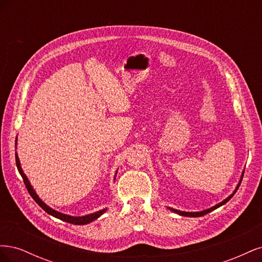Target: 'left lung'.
Segmentation results:
<instances>
[{
    "mask_svg": "<svg viewBox=\"0 0 262 262\" xmlns=\"http://www.w3.org/2000/svg\"><path fill=\"white\" fill-rule=\"evenodd\" d=\"M243 176H244V171H243V173H242V177H241V179H239V182H238V185H237V187H236V189L234 190V192L231 194V195H228L225 200H223L222 202H220V203H217L216 205H214V207H212V208H210V209H207V210H203V211H200V212H185V211H179V210H176V209H172V208H168L170 211H172V212H175V213H177V214H179V215H181V216H188V217H199V216H203V215H205V214H208V213H210V212H212V211H214L215 209H217V208H220L221 205H223V204H225L227 201H229L233 198V195L235 194V192L237 191V189L239 188V186H241V182H242V180H243Z\"/></svg>",
    "mask_w": 262,
    "mask_h": 262,
    "instance_id": "8db88e82",
    "label": "left lung"
}]
</instances>
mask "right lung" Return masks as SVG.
Instances as JSON below:
<instances>
[{
  "instance_id": "obj_1",
  "label": "right lung",
  "mask_w": 262,
  "mask_h": 262,
  "mask_svg": "<svg viewBox=\"0 0 262 262\" xmlns=\"http://www.w3.org/2000/svg\"><path fill=\"white\" fill-rule=\"evenodd\" d=\"M15 157H16V166H17V169L20 173V176L23 177V180L24 182H25V186L28 190L29 194L33 196V199L36 201V203H38L39 207H40L41 209H43L47 213L50 214V215L57 217V219H60L61 221H64V222H68V223H71V224H75V225H85V224H89L91 223V222L95 221L96 219H98L100 215H102L104 214L107 209H102L100 211H97V212H94V213H91V214H87V215H83V216H72V215H68V214H63L61 212H58L55 211L53 209H51L50 207H48L40 198L38 196V194L36 193V191L34 190L33 186L30 185V182L28 180V178L26 177L25 173H24L21 167H20V163H19V158H18V155L17 153L15 154ZM116 175H117V171H116Z\"/></svg>"
}]
</instances>
